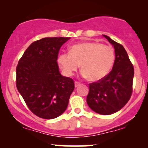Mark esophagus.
I'll return each mask as SVG.
<instances>
[{"mask_svg": "<svg viewBox=\"0 0 148 148\" xmlns=\"http://www.w3.org/2000/svg\"><path fill=\"white\" fill-rule=\"evenodd\" d=\"M74 85H75V87L77 88L81 86V84H80L79 82H78V81H75V82H74Z\"/></svg>", "mask_w": 148, "mask_h": 148, "instance_id": "34e87169", "label": "esophagus"}]
</instances>
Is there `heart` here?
Instances as JSON below:
<instances>
[{
  "mask_svg": "<svg viewBox=\"0 0 148 148\" xmlns=\"http://www.w3.org/2000/svg\"><path fill=\"white\" fill-rule=\"evenodd\" d=\"M115 58L112 47L99 42H87L72 45L69 53H62L58 56V62L69 76L72 75L81 64L82 75L95 82L109 74Z\"/></svg>",
  "mask_w": 148,
  "mask_h": 148,
  "instance_id": "heart-1",
  "label": "heart"
}]
</instances>
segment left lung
<instances>
[{
  "instance_id": "obj_1",
  "label": "left lung",
  "mask_w": 148,
  "mask_h": 148,
  "mask_svg": "<svg viewBox=\"0 0 148 148\" xmlns=\"http://www.w3.org/2000/svg\"><path fill=\"white\" fill-rule=\"evenodd\" d=\"M114 47L115 58L113 69L103 79L89 84L87 103L92 111L111 115L120 111L132 94L134 66L123 46L103 35Z\"/></svg>"
}]
</instances>
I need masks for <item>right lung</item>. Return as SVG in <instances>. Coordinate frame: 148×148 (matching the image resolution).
Wrapping results in <instances>:
<instances>
[{"instance_id":"right-lung-1","label":"right lung","mask_w":148,"mask_h":148,"mask_svg":"<svg viewBox=\"0 0 148 148\" xmlns=\"http://www.w3.org/2000/svg\"><path fill=\"white\" fill-rule=\"evenodd\" d=\"M70 37H45L33 42L16 66V86L32 113L44 119L63 113L74 89L72 79L62 76L57 59Z\"/></svg>"}]
</instances>
